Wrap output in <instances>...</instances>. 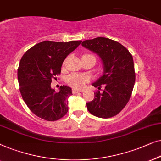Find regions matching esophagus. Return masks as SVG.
I'll use <instances>...</instances> for the list:
<instances>
[{
	"mask_svg": "<svg viewBox=\"0 0 161 161\" xmlns=\"http://www.w3.org/2000/svg\"><path fill=\"white\" fill-rule=\"evenodd\" d=\"M81 92V90H76V89H73V90H72V92H73L74 94L77 93V92Z\"/></svg>",
	"mask_w": 161,
	"mask_h": 161,
	"instance_id": "1",
	"label": "esophagus"
}]
</instances>
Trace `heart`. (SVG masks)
Masks as SVG:
<instances>
[{"label":"heart","mask_w":161,"mask_h":161,"mask_svg":"<svg viewBox=\"0 0 161 161\" xmlns=\"http://www.w3.org/2000/svg\"><path fill=\"white\" fill-rule=\"evenodd\" d=\"M87 78L79 74H71L67 78V82L75 88H81L83 87Z\"/></svg>","instance_id":"heart-1"}]
</instances>
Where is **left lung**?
I'll use <instances>...</instances> for the list:
<instances>
[{
  "instance_id": "left-lung-1",
  "label": "left lung",
  "mask_w": 161,
  "mask_h": 161,
  "mask_svg": "<svg viewBox=\"0 0 161 161\" xmlns=\"http://www.w3.org/2000/svg\"><path fill=\"white\" fill-rule=\"evenodd\" d=\"M82 47L97 54L103 63V74L92 84L103 92H94L95 98L86 103L89 112L100 118L115 116L130 100L135 83V71L131 54L116 41L98 37L85 40Z\"/></svg>"
}]
</instances>
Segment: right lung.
<instances>
[{"label": "right lung", "instance_id": "right-lung-1", "mask_svg": "<svg viewBox=\"0 0 161 161\" xmlns=\"http://www.w3.org/2000/svg\"><path fill=\"white\" fill-rule=\"evenodd\" d=\"M81 42L44 41L22 56L17 71L20 93L30 110L40 118L55 121L69 110L67 99L72 95L71 88L63 85L56 92L51 87L52 79L60 74L63 61Z\"/></svg>", "mask_w": 161, "mask_h": 161}]
</instances>
